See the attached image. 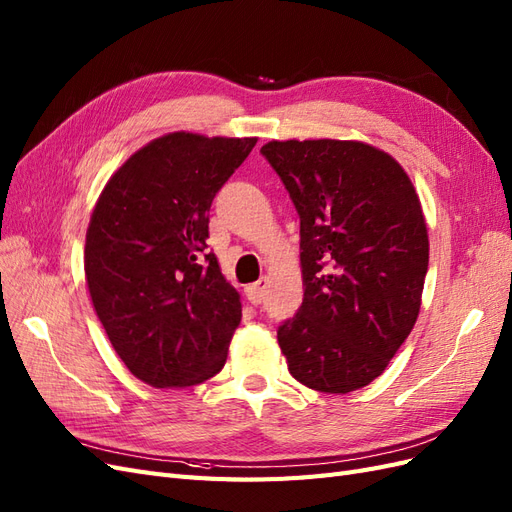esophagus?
Instances as JSON below:
<instances>
[{
  "label": "esophagus",
  "instance_id": "obj_1",
  "mask_svg": "<svg viewBox=\"0 0 512 512\" xmlns=\"http://www.w3.org/2000/svg\"><path fill=\"white\" fill-rule=\"evenodd\" d=\"M267 286H269V280H267V277H262V280H258L256 284H252V286H247V288H245L247 299H250V303H252V305L265 303V299H267Z\"/></svg>",
  "mask_w": 512,
  "mask_h": 512
}]
</instances>
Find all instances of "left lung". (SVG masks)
I'll use <instances>...</instances> for the list:
<instances>
[{
    "instance_id": "left-lung-1",
    "label": "left lung",
    "mask_w": 512,
    "mask_h": 512,
    "mask_svg": "<svg viewBox=\"0 0 512 512\" xmlns=\"http://www.w3.org/2000/svg\"><path fill=\"white\" fill-rule=\"evenodd\" d=\"M260 153L301 220L303 303L277 327L290 374L322 393L363 389L421 309L429 241L414 185L356 141H271Z\"/></svg>"
}]
</instances>
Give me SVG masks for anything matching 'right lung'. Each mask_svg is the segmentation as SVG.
I'll list each match as a JSON object with an SVG mask.
<instances>
[{
    "label": "right lung",
    "instance_id": "obj_1",
    "mask_svg": "<svg viewBox=\"0 0 512 512\" xmlns=\"http://www.w3.org/2000/svg\"><path fill=\"white\" fill-rule=\"evenodd\" d=\"M256 138L175 132L138 149L91 215L85 275L119 359L158 386H194L222 371L241 301L209 252L215 194Z\"/></svg>",
    "mask_w": 512,
    "mask_h": 512
}]
</instances>
